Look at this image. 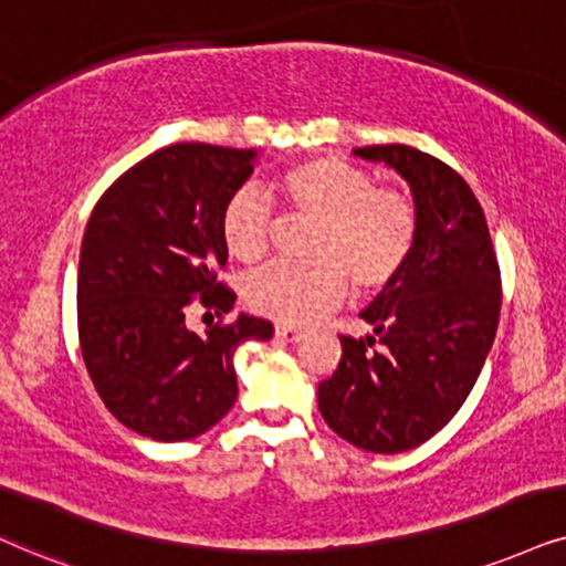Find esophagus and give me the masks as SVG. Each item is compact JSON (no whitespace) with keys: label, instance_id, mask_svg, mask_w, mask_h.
I'll return each mask as SVG.
<instances>
[{"label":"esophagus","instance_id":"34e87169","mask_svg":"<svg viewBox=\"0 0 566 566\" xmlns=\"http://www.w3.org/2000/svg\"><path fill=\"white\" fill-rule=\"evenodd\" d=\"M274 336H276V339H282V342H300V339H303V332H300V328H295V326L279 324L274 328Z\"/></svg>","mask_w":566,"mask_h":566}]
</instances>
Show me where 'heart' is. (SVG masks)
I'll return each mask as SVG.
<instances>
[{
	"label": "heart",
	"mask_w": 566,
	"mask_h": 566,
	"mask_svg": "<svg viewBox=\"0 0 566 566\" xmlns=\"http://www.w3.org/2000/svg\"><path fill=\"white\" fill-rule=\"evenodd\" d=\"M284 203L313 219L305 263H271L245 284L248 305L282 324H311L339 303L347 279L357 292L395 282L415 245L418 217L412 200L381 188L366 169L336 156H313L279 180ZM274 209L259 192L240 190L221 213V238L242 263L269 253Z\"/></svg>",
	"instance_id": "1"
}]
</instances>
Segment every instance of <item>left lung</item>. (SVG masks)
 Instances as JSON below:
<instances>
[{"label": "left lung", "instance_id": "obj_1", "mask_svg": "<svg viewBox=\"0 0 566 566\" xmlns=\"http://www.w3.org/2000/svg\"><path fill=\"white\" fill-rule=\"evenodd\" d=\"M355 156L405 177L418 232L405 269L360 313L374 334L339 336L318 410L357 449L397 454L439 433L475 386L496 336L502 274L481 203L452 167L399 143Z\"/></svg>", "mask_w": 566, "mask_h": 566}]
</instances>
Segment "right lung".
Instances as JSON below:
<instances>
[{
    "label": "right lung",
    "mask_w": 566,
    "mask_h": 566,
    "mask_svg": "<svg viewBox=\"0 0 566 566\" xmlns=\"http://www.w3.org/2000/svg\"><path fill=\"white\" fill-rule=\"evenodd\" d=\"M253 148L177 143L135 164L98 198L77 266V334L106 410L154 441H188L238 399L234 349L271 339L266 318L190 332V305L232 311L221 213L253 175Z\"/></svg>",
    "instance_id": "add662e5"
}]
</instances>
